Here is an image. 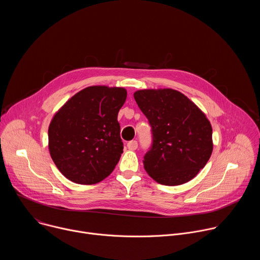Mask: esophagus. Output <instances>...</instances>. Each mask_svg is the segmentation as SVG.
<instances>
[{
	"label": "esophagus",
	"instance_id": "34e87169",
	"mask_svg": "<svg viewBox=\"0 0 260 260\" xmlns=\"http://www.w3.org/2000/svg\"><path fill=\"white\" fill-rule=\"evenodd\" d=\"M127 148L129 150H136L137 148H138V142L136 141V140H133V141H129L128 143H127Z\"/></svg>",
	"mask_w": 260,
	"mask_h": 260
}]
</instances>
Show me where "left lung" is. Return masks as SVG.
<instances>
[{
	"label": "left lung",
	"instance_id": "8db88e82",
	"mask_svg": "<svg viewBox=\"0 0 260 260\" xmlns=\"http://www.w3.org/2000/svg\"><path fill=\"white\" fill-rule=\"evenodd\" d=\"M134 98L152 127V146L143 160L147 174L169 186L193 179L213 151L212 126L206 114L172 88L142 89Z\"/></svg>",
	"mask_w": 260,
	"mask_h": 260
}]
</instances>
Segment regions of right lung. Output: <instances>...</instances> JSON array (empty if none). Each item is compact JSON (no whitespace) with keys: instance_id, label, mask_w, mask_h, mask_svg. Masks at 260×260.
I'll return each instance as SVG.
<instances>
[{"instance_id":"right-lung-1","label":"right lung","mask_w":260,"mask_h":260,"mask_svg":"<svg viewBox=\"0 0 260 260\" xmlns=\"http://www.w3.org/2000/svg\"><path fill=\"white\" fill-rule=\"evenodd\" d=\"M126 89L86 87L54 114L48 128L50 156L72 182L96 184L113 172L123 152L118 112Z\"/></svg>"}]
</instances>
